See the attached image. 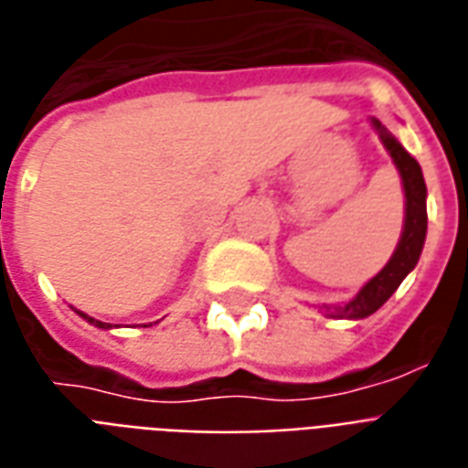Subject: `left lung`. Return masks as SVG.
<instances>
[{
	"label": "left lung",
	"mask_w": 468,
	"mask_h": 468,
	"mask_svg": "<svg viewBox=\"0 0 468 468\" xmlns=\"http://www.w3.org/2000/svg\"><path fill=\"white\" fill-rule=\"evenodd\" d=\"M371 124L378 132L381 144L387 146L394 164H397L399 174H401V184H404V197H407V214H404V231L399 239L394 254L388 259V264L378 271L371 282L361 286V292L351 302L344 306H324L326 316L334 319H364L387 304V299L399 289V284L407 279V274L416 267V261L421 257L426 239V184L421 166L414 156L409 154L404 146L399 144L394 136L388 134L381 126L378 119H371Z\"/></svg>",
	"instance_id": "left-lung-1"
}]
</instances>
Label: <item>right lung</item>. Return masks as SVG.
Returning a JSON list of instances; mask_svg holds the SVG:
<instances>
[{
    "label": "right lung",
    "instance_id": "obj_1",
    "mask_svg": "<svg viewBox=\"0 0 468 468\" xmlns=\"http://www.w3.org/2000/svg\"><path fill=\"white\" fill-rule=\"evenodd\" d=\"M81 316V319H87L90 324H94V326H99V329H112V324H104V322H97V319H91V316H87V314L77 312Z\"/></svg>",
    "mask_w": 468,
    "mask_h": 468
}]
</instances>
